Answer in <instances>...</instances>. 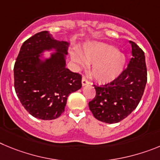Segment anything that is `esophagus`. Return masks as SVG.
<instances>
[{
  "label": "esophagus",
  "mask_w": 160,
  "mask_h": 160,
  "mask_svg": "<svg viewBox=\"0 0 160 160\" xmlns=\"http://www.w3.org/2000/svg\"><path fill=\"white\" fill-rule=\"evenodd\" d=\"M88 83H89V81L86 79V77H83V78H82V85L85 86L87 85V84H88Z\"/></svg>",
  "instance_id": "34e87169"
}]
</instances>
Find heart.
<instances>
[{"mask_svg":"<svg viewBox=\"0 0 160 160\" xmlns=\"http://www.w3.org/2000/svg\"><path fill=\"white\" fill-rule=\"evenodd\" d=\"M72 59L80 68L92 64L91 73L99 83H109L122 72L126 57L113 45L100 42L88 43L79 53H72Z\"/></svg>","mask_w":160,"mask_h":160,"instance_id":"1","label":"heart"}]
</instances>
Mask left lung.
<instances>
[{
	"instance_id": "8db88e82",
	"label": "left lung",
	"mask_w": 160,
	"mask_h": 160,
	"mask_svg": "<svg viewBox=\"0 0 160 160\" xmlns=\"http://www.w3.org/2000/svg\"><path fill=\"white\" fill-rule=\"evenodd\" d=\"M132 58L126 69L113 81L94 85L96 96L88 103L93 116L100 121L116 123L132 113L139 104L147 83L144 52L133 41Z\"/></svg>"
}]
</instances>
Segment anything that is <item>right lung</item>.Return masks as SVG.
<instances>
[{
	"instance_id": "obj_1",
	"label": "right lung",
	"mask_w": 160,
	"mask_h": 160,
	"mask_svg": "<svg viewBox=\"0 0 160 160\" xmlns=\"http://www.w3.org/2000/svg\"><path fill=\"white\" fill-rule=\"evenodd\" d=\"M68 46L48 31L35 34L21 46L14 65V88L21 104L37 119L58 118L68 96L82 87L81 76L66 68ZM52 50L54 52L44 59L42 53Z\"/></svg>"
}]
</instances>
